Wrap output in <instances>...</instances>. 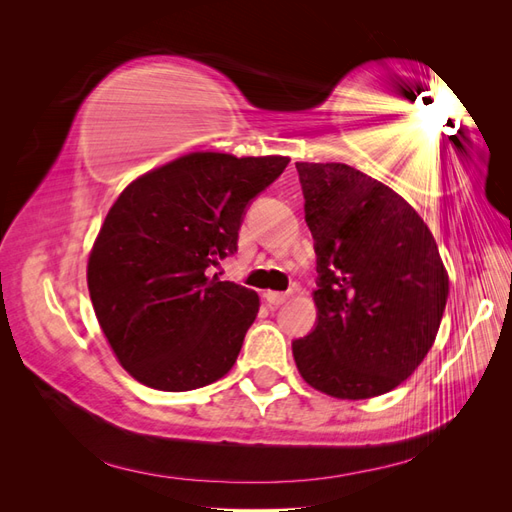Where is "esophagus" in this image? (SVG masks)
<instances>
[{
	"label": "esophagus",
	"mask_w": 512,
	"mask_h": 512,
	"mask_svg": "<svg viewBox=\"0 0 512 512\" xmlns=\"http://www.w3.org/2000/svg\"><path fill=\"white\" fill-rule=\"evenodd\" d=\"M265 299L269 301V305L277 307V305L286 303V299H288V292H275V290H267V292H265Z\"/></svg>",
	"instance_id": "34e87169"
}]
</instances>
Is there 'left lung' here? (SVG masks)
Here are the masks:
<instances>
[{"label": "left lung", "instance_id": "left-lung-1", "mask_svg": "<svg viewBox=\"0 0 512 512\" xmlns=\"http://www.w3.org/2000/svg\"><path fill=\"white\" fill-rule=\"evenodd\" d=\"M318 256L316 329L292 342L316 391H393L436 342L448 297L438 243L412 205L348 164L297 162Z\"/></svg>", "mask_w": 512, "mask_h": 512}]
</instances>
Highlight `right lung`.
<instances>
[{
	"mask_svg": "<svg viewBox=\"0 0 512 512\" xmlns=\"http://www.w3.org/2000/svg\"><path fill=\"white\" fill-rule=\"evenodd\" d=\"M288 162L194 151L134 179L108 209L87 286L100 329L132 378L179 393L235 365L260 299L207 269L237 250L247 203Z\"/></svg>",
	"mask_w": 512,
	"mask_h": 512,
	"instance_id": "obj_1",
	"label": "right lung"
}]
</instances>
